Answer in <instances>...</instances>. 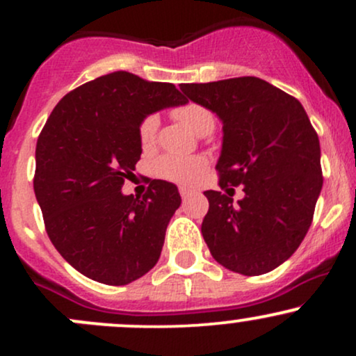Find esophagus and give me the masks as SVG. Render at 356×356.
<instances>
[{
    "mask_svg": "<svg viewBox=\"0 0 356 356\" xmlns=\"http://www.w3.org/2000/svg\"><path fill=\"white\" fill-rule=\"evenodd\" d=\"M179 192H181V197L182 199H187L189 195L194 194V191L189 189V187H179Z\"/></svg>",
    "mask_w": 356,
    "mask_h": 356,
    "instance_id": "34e87169",
    "label": "esophagus"
}]
</instances>
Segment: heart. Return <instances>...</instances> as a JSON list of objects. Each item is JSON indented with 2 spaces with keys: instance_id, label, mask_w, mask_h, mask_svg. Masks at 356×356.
<instances>
[{
  "instance_id": "obj_1",
  "label": "heart",
  "mask_w": 356,
  "mask_h": 356,
  "mask_svg": "<svg viewBox=\"0 0 356 356\" xmlns=\"http://www.w3.org/2000/svg\"><path fill=\"white\" fill-rule=\"evenodd\" d=\"M175 118L191 127L199 136H207L214 130V115L211 110L199 104H186L182 107L174 110ZM159 120L157 115H149L142 120L140 129H138V138L144 149H149L155 144L159 134ZM207 170V159L202 155H162L154 165V172L165 181L182 184V186H192V184L201 181L204 172Z\"/></svg>"
}]
</instances>
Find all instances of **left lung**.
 <instances>
[{
    "label": "left lung",
    "mask_w": 356,
    "mask_h": 356,
    "mask_svg": "<svg viewBox=\"0 0 356 356\" xmlns=\"http://www.w3.org/2000/svg\"><path fill=\"white\" fill-rule=\"evenodd\" d=\"M181 90L222 120L216 170L227 194L204 192L209 211L201 227L212 257L244 276L273 271L305 239L323 186L320 140L303 105L256 76ZM229 185L245 186L238 204Z\"/></svg>",
    "instance_id": "1"
}]
</instances>
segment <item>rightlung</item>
Segmentation results:
<instances>
[{"label":"right lung","instance_id":"add662e5","mask_svg":"<svg viewBox=\"0 0 356 356\" xmlns=\"http://www.w3.org/2000/svg\"><path fill=\"white\" fill-rule=\"evenodd\" d=\"M184 104L172 83L113 72L72 90L48 117L36 142L35 195L53 246L83 276L129 284L161 257L181 206L177 187L154 179L138 199L122 186L140 159L142 120Z\"/></svg>","mask_w":356,"mask_h":356}]
</instances>
